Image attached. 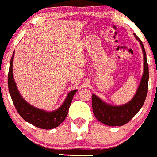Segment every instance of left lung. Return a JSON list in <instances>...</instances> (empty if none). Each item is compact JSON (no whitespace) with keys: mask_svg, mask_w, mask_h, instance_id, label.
<instances>
[{"mask_svg":"<svg viewBox=\"0 0 157 157\" xmlns=\"http://www.w3.org/2000/svg\"><path fill=\"white\" fill-rule=\"evenodd\" d=\"M140 42L144 54V73L136 94L128 103L120 106H114L99 98L92 94V109L98 121L108 126H122L130 121L140 110L145 101L148 91L149 68L147 62V55L142 41L133 33Z\"/></svg>","mask_w":157,"mask_h":157,"instance_id":"8db88e82","label":"left lung"}]
</instances>
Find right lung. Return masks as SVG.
Returning <instances> with one entry per match:
<instances>
[{
	"instance_id": "obj_1",
	"label": "right lung",
	"mask_w": 157,
	"mask_h": 157,
	"mask_svg": "<svg viewBox=\"0 0 157 157\" xmlns=\"http://www.w3.org/2000/svg\"><path fill=\"white\" fill-rule=\"evenodd\" d=\"M13 56H14V52L10 59L7 82H8L9 92L17 112L26 122L41 129L49 130L59 126L64 121L67 116L69 108L72 103V98L76 93L77 90L71 91L68 94L66 100L61 107H59L56 111L48 112L32 106L23 98L17 88L13 75Z\"/></svg>"
}]
</instances>
